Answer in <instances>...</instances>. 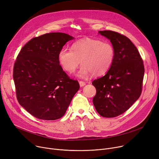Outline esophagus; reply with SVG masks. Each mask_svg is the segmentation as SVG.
Returning a JSON list of instances; mask_svg holds the SVG:
<instances>
[{"label": "esophagus", "mask_w": 159, "mask_h": 159, "mask_svg": "<svg viewBox=\"0 0 159 159\" xmlns=\"http://www.w3.org/2000/svg\"><path fill=\"white\" fill-rule=\"evenodd\" d=\"M79 83H80V87H83V86H84L85 84H86V83L83 81H79Z\"/></svg>", "instance_id": "obj_1"}]
</instances>
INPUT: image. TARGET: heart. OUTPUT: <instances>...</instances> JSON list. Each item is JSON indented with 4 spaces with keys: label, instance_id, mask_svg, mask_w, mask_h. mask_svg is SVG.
<instances>
[{
    "label": "heart",
    "instance_id": "heart-1",
    "mask_svg": "<svg viewBox=\"0 0 159 159\" xmlns=\"http://www.w3.org/2000/svg\"><path fill=\"white\" fill-rule=\"evenodd\" d=\"M72 50H60L58 59L62 69L69 74L75 72L79 65H83L78 76L85 78L90 74L95 76L104 75L111 67L115 59L114 46L109 42L86 38L72 44Z\"/></svg>",
    "mask_w": 159,
    "mask_h": 159
}]
</instances>
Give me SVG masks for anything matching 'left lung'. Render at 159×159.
I'll return each instance as SVG.
<instances>
[{
  "label": "left lung",
  "instance_id": "8db88e82",
  "mask_svg": "<svg viewBox=\"0 0 159 159\" xmlns=\"http://www.w3.org/2000/svg\"><path fill=\"white\" fill-rule=\"evenodd\" d=\"M99 32L110 40L115 55L106 75L92 82L96 89L93 104L101 116L114 118L125 112L139 99L144 67L137 48L126 36L111 30Z\"/></svg>",
  "mask_w": 159,
  "mask_h": 159
}]
</instances>
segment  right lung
I'll use <instances>...</instances> for the list:
<instances>
[{"mask_svg": "<svg viewBox=\"0 0 159 159\" xmlns=\"http://www.w3.org/2000/svg\"><path fill=\"white\" fill-rule=\"evenodd\" d=\"M73 39L65 33H47L30 39L17 56L13 67L17 99L35 118H62L80 89L78 81L69 77L58 59L60 50Z\"/></svg>", "mask_w": 159, "mask_h": 159, "instance_id": "1", "label": "right lung"}]
</instances>
